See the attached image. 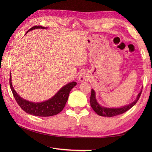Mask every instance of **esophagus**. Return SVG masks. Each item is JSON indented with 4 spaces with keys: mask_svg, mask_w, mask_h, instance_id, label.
I'll use <instances>...</instances> for the list:
<instances>
[{
    "mask_svg": "<svg viewBox=\"0 0 152 152\" xmlns=\"http://www.w3.org/2000/svg\"><path fill=\"white\" fill-rule=\"evenodd\" d=\"M78 78H79V80L80 82H84V80H86L87 79L86 74L84 72H81Z\"/></svg>",
    "mask_w": 152,
    "mask_h": 152,
    "instance_id": "34e87169",
    "label": "esophagus"
}]
</instances>
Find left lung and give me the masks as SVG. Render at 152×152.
Returning a JSON list of instances; mask_svg holds the SVG:
<instances>
[{
  "label": "left lung",
  "mask_w": 152,
  "mask_h": 152,
  "mask_svg": "<svg viewBox=\"0 0 152 152\" xmlns=\"http://www.w3.org/2000/svg\"><path fill=\"white\" fill-rule=\"evenodd\" d=\"M141 92H142V90L141 91L137 94V96L136 97V99L134 101L129 104L125 105V106H123L122 107L119 108H107L102 107L101 105L99 104V102H97L96 99V93L93 89L92 88L91 90V100H90V102H91V106L92 108V109L94 110V112L98 114L100 116L102 117H114L116 116V115L122 114V113L127 111L129 109H130L132 107L134 106L136 104V102L140 99L141 96Z\"/></svg>",
  "instance_id": "8db88e82"
}]
</instances>
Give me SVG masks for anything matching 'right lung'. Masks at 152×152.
<instances>
[{"instance_id":"obj_1","label":"right lung","mask_w":152,"mask_h":152,"mask_svg":"<svg viewBox=\"0 0 152 152\" xmlns=\"http://www.w3.org/2000/svg\"><path fill=\"white\" fill-rule=\"evenodd\" d=\"M36 29H48V27L37 25L28 30L25 35H26L29 31ZM11 80V75H10V87L18 104L28 114L38 117H50L60 113L65 107L70 91L77 84L76 82H69L65 86L61 87L60 91L51 99L43 102H33L20 97L15 91L12 85Z\"/></svg>"}]
</instances>
